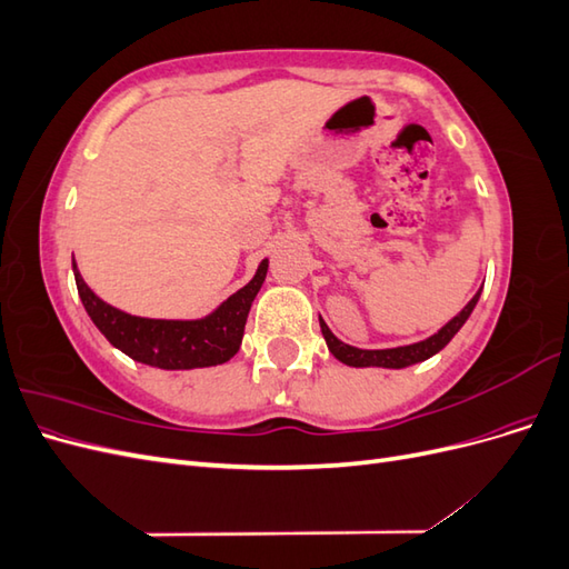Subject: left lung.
<instances>
[{"mask_svg":"<svg viewBox=\"0 0 569 569\" xmlns=\"http://www.w3.org/2000/svg\"><path fill=\"white\" fill-rule=\"evenodd\" d=\"M479 295L481 289L477 291V295L470 299V303L462 308V311L451 320L446 322L441 330L437 335H432L425 341H418V343H410V347H399V349H382V351H363V349H353L349 347V343L339 341L332 332L330 327H327L322 320H320V330H322V337L327 341V349L332 351V356L337 360H341V363L347 366H353V368H368V366H377V368H406V366H412V363H420V360H427L429 356L439 353L446 343H449L456 332L460 330V327L465 325V320L470 318L472 308L477 306L479 301Z\"/></svg>","mask_w":569,"mask_h":569,"instance_id":"left-lung-1","label":"left lung"}]
</instances>
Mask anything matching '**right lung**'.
I'll list each match as a JSON object with an SVG mask.
<instances>
[{
	"label": "right lung",
	"mask_w": 569,
	"mask_h": 569,
	"mask_svg": "<svg viewBox=\"0 0 569 569\" xmlns=\"http://www.w3.org/2000/svg\"><path fill=\"white\" fill-rule=\"evenodd\" d=\"M73 272L84 311L116 349L153 368L192 370L226 363L239 351L249 308L266 280L268 261L258 266L247 287L201 320H153L123 313L84 284L76 263Z\"/></svg>",
	"instance_id": "obj_1"
}]
</instances>
